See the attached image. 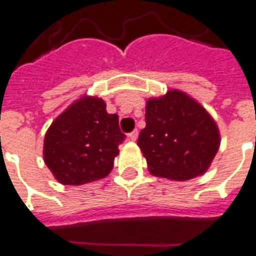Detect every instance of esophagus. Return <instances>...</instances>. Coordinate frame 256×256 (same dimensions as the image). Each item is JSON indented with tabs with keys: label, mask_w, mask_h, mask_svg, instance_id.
Masks as SVG:
<instances>
[{
	"label": "esophagus",
	"mask_w": 256,
	"mask_h": 256,
	"mask_svg": "<svg viewBox=\"0 0 256 256\" xmlns=\"http://www.w3.org/2000/svg\"><path fill=\"white\" fill-rule=\"evenodd\" d=\"M128 139H130V140H136V139H138V131H136V130H135V131H132L131 134L128 135Z\"/></svg>",
	"instance_id": "34e87169"
}]
</instances>
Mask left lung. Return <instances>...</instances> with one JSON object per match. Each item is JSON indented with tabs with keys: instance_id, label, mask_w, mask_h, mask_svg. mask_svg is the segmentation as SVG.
Masks as SVG:
<instances>
[{
	"instance_id": "8db88e82",
	"label": "left lung",
	"mask_w": 256,
	"mask_h": 256,
	"mask_svg": "<svg viewBox=\"0 0 256 256\" xmlns=\"http://www.w3.org/2000/svg\"><path fill=\"white\" fill-rule=\"evenodd\" d=\"M219 132L206 108L180 90H170L146 104V126L138 146L150 172L172 180L204 174L219 148Z\"/></svg>"
}]
</instances>
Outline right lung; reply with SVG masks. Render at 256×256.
Segmentation results:
<instances>
[{"mask_svg":"<svg viewBox=\"0 0 256 256\" xmlns=\"http://www.w3.org/2000/svg\"><path fill=\"white\" fill-rule=\"evenodd\" d=\"M125 135L118 116L98 98H82L52 122L44 140V160L63 184H84L108 176Z\"/></svg>","mask_w":256,"mask_h":256,"instance_id":"1","label":"right lung"}]
</instances>
